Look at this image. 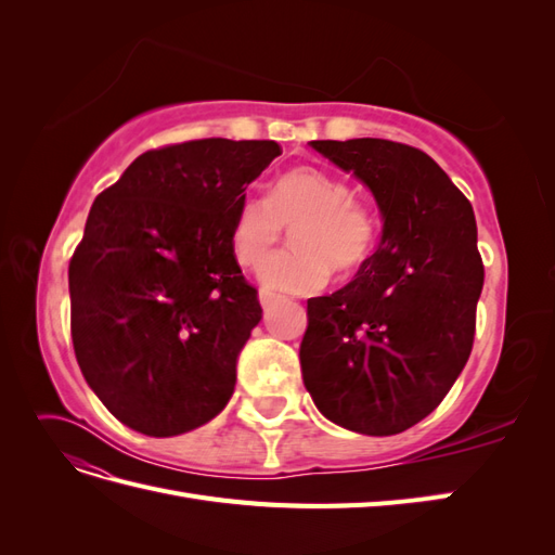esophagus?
I'll list each match as a JSON object with an SVG mask.
<instances>
[{
  "label": "esophagus",
  "instance_id": "1",
  "mask_svg": "<svg viewBox=\"0 0 555 555\" xmlns=\"http://www.w3.org/2000/svg\"><path fill=\"white\" fill-rule=\"evenodd\" d=\"M259 300H261V308L268 312L275 304H280L282 296H280V294H273L271 289H261V292H259Z\"/></svg>",
  "mask_w": 555,
  "mask_h": 555
}]
</instances>
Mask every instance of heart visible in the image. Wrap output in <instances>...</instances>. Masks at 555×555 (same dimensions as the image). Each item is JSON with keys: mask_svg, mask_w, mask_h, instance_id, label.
<instances>
[{"mask_svg": "<svg viewBox=\"0 0 555 555\" xmlns=\"http://www.w3.org/2000/svg\"><path fill=\"white\" fill-rule=\"evenodd\" d=\"M351 188L317 166L280 173L268 194H245L231 222V251L243 266H259L294 229L292 251L268 259V289L306 294L322 289L331 273L351 278L371 261L377 220L351 201Z\"/></svg>", "mask_w": 555, "mask_h": 555, "instance_id": "b5f03b06", "label": "heart"}]
</instances>
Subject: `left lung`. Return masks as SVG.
I'll list each match as a JSON object with an SVG mask.
<instances>
[{"mask_svg":"<svg viewBox=\"0 0 555 555\" xmlns=\"http://www.w3.org/2000/svg\"><path fill=\"white\" fill-rule=\"evenodd\" d=\"M373 192L375 255L331 296L308 300L300 371L317 410L363 435L422 422L461 375L483 287L469 201L426 153L384 139L312 141Z\"/></svg>","mask_w":555,"mask_h":555,"instance_id":"8db88e82","label":"left lung"}]
</instances>
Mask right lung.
Returning <instances> with one entry per match:
<instances>
[{
    "label": "right lung",
    "mask_w": 555,
    "mask_h": 555,
    "mask_svg": "<svg viewBox=\"0 0 555 555\" xmlns=\"http://www.w3.org/2000/svg\"><path fill=\"white\" fill-rule=\"evenodd\" d=\"M278 155L275 141L166 145L94 198L69 263L72 338L90 389L131 430L171 438L229 402L261 322L231 222Z\"/></svg>",
    "instance_id": "add662e5"
}]
</instances>
